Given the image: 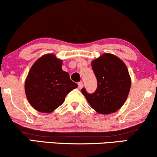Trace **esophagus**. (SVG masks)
<instances>
[{
	"label": "esophagus",
	"mask_w": 157,
	"mask_h": 157,
	"mask_svg": "<svg viewBox=\"0 0 157 157\" xmlns=\"http://www.w3.org/2000/svg\"><path fill=\"white\" fill-rule=\"evenodd\" d=\"M82 87H83V83H82V82H78V89H81Z\"/></svg>",
	"instance_id": "34e87169"
}]
</instances>
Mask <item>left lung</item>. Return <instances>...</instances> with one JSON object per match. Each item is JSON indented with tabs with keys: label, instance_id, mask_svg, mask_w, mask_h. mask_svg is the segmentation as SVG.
Returning <instances> with one entry per match:
<instances>
[{
	"label": "left lung",
	"instance_id": "8db88e82",
	"mask_svg": "<svg viewBox=\"0 0 157 157\" xmlns=\"http://www.w3.org/2000/svg\"><path fill=\"white\" fill-rule=\"evenodd\" d=\"M97 77V89L89 94L82 89V94L97 112L102 114L116 112L125 103L131 89V77L122 60L105 53L91 63Z\"/></svg>",
	"mask_w": 157,
	"mask_h": 157
}]
</instances>
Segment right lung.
Wrapping results in <instances>:
<instances>
[{
    "label": "right lung",
    "instance_id": "right-lung-1",
    "mask_svg": "<svg viewBox=\"0 0 157 157\" xmlns=\"http://www.w3.org/2000/svg\"><path fill=\"white\" fill-rule=\"evenodd\" d=\"M63 60L53 54L42 56L32 65L25 81L27 100L35 110L51 113L63 103L77 84L62 69Z\"/></svg>",
    "mask_w": 157,
    "mask_h": 157
}]
</instances>
